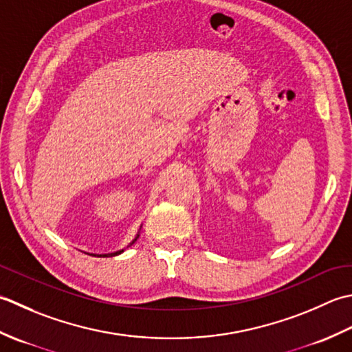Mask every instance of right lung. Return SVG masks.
<instances>
[{"instance_id":"add662e5","label":"right lung","mask_w":352,"mask_h":352,"mask_svg":"<svg viewBox=\"0 0 352 352\" xmlns=\"http://www.w3.org/2000/svg\"><path fill=\"white\" fill-rule=\"evenodd\" d=\"M138 236H140V235H136V236H135V240H133V241L131 243V245H133V243L136 241V239H138ZM121 252H123V250H118V252H113V254H104V255H94V256H112V255H118V254H121Z\"/></svg>"}]
</instances>
